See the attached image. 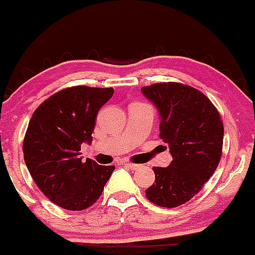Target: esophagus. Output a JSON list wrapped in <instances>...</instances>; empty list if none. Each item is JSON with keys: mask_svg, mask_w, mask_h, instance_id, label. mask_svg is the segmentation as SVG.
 Wrapping results in <instances>:
<instances>
[{"mask_svg": "<svg viewBox=\"0 0 255 255\" xmlns=\"http://www.w3.org/2000/svg\"><path fill=\"white\" fill-rule=\"evenodd\" d=\"M124 166H125L126 168H129V170H131V171H135V170H138L139 167H140V166H139V164H135V163H130V162H125V163H124Z\"/></svg>", "mask_w": 255, "mask_h": 255, "instance_id": "esophagus-1", "label": "esophagus"}]
</instances>
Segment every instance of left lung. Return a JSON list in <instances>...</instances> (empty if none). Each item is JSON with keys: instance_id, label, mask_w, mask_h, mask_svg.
Returning a JSON list of instances; mask_svg holds the SVG:
<instances>
[{"instance_id": "left-lung-1", "label": "left lung", "mask_w": 255, "mask_h": 255, "mask_svg": "<svg viewBox=\"0 0 255 255\" xmlns=\"http://www.w3.org/2000/svg\"><path fill=\"white\" fill-rule=\"evenodd\" d=\"M159 115V138L167 143L172 161L153 167L155 181L145 190L157 206L173 208L198 194L220 163L224 125L220 114L202 92L180 83L141 88Z\"/></svg>"}]
</instances>
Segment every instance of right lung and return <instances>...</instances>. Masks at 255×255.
Returning a JSON list of instances; mask_svg holds the SVG:
<instances>
[{
    "mask_svg": "<svg viewBox=\"0 0 255 255\" xmlns=\"http://www.w3.org/2000/svg\"><path fill=\"white\" fill-rule=\"evenodd\" d=\"M112 96V88H67L44 101L29 121L24 161L38 188L61 208L91 207L114 172L115 166L83 161L79 153L93 140L97 115Z\"/></svg>",
    "mask_w": 255,
    "mask_h": 255,
    "instance_id": "add662e5",
    "label": "right lung"
}]
</instances>
